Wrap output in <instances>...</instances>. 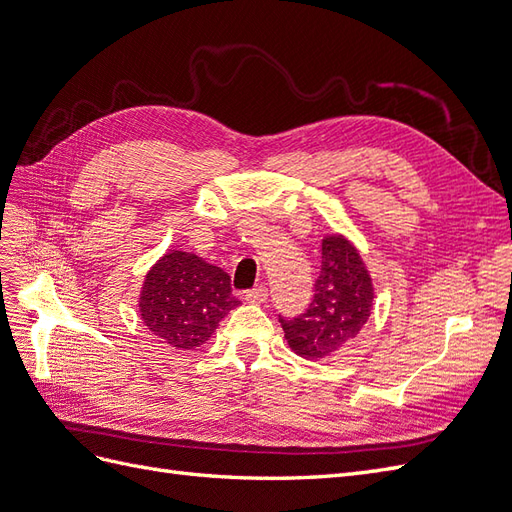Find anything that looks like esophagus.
Instances as JSON below:
<instances>
[{"label":"esophagus","mask_w":512,"mask_h":512,"mask_svg":"<svg viewBox=\"0 0 512 512\" xmlns=\"http://www.w3.org/2000/svg\"><path fill=\"white\" fill-rule=\"evenodd\" d=\"M267 297H269L267 286H256V288H250L243 292V299L247 303H262V301H267Z\"/></svg>","instance_id":"esophagus-1"}]
</instances>
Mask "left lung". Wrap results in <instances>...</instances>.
<instances>
[{
	"mask_svg": "<svg viewBox=\"0 0 512 512\" xmlns=\"http://www.w3.org/2000/svg\"><path fill=\"white\" fill-rule=\"evenodd\" d=\"M374 307V284L359 250L344 235L322 239L314 299L297 318H280L290 350L320 361L359 335Z\"/></svg>",
	"mask_w": 512,
	"mask_h": 512,
	"instance_id": "8db88e82",
	"label": "left lung"
}]
</instances>
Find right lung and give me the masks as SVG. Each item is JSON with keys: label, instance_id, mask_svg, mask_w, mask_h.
<instances>
[{"label": "right lung", "instance_id": "1", "mask_svg": "<svg viewBox=\"0 0 512 512\" xmlns=\"http://www.w3.org/2000/svg\"><path fill=\"white\" fill-rule=\"evenodd\" d=\"M237 305L224 269L192 252L170 250L145 275L138 312L164 344L192 350L203 346Z\"/></svg>", "mask_w": 512, "mask_h": 512}]
</instances>
